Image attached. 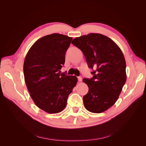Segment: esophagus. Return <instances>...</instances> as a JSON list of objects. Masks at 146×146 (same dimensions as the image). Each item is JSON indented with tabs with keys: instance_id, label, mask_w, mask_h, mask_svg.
Segmentation results:
<instances>
[{
	"instance_id": "34e87169",
	"label": "esophagus",
	"mask_w": 146,
	"mask_h": 146,
	"mask_svg": "<svg viewBox=\"0 0 146 146\" xmlns=\"http://www.w3.org/2000/svg\"><path fill=\"white\" fill-rule=\"evenodd\" d=\"M77 78H78V82H82V77L81 76H79V77H77Z\"/></svg>"
}]
</instances>
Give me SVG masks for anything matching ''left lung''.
I'll return each mask as SVG.
<instances>
[{
  "instance_id": "8db88e82",
  "label": "left lung",
  "mask_w": 146,
  "mask_h": 146,
  "mask_svg": "<svg viewBox=\"0 0 146 146\" xmlns=\"http://www.w3.org/2000/svg\"><path fill=\"white\" fill-rule=\"evenodd\" d=\"M72 44L82 51L88 67L94 69L93 77L83 80L89 88L83 96L84 106L90 112L102 113L115 104L125 83L124 56L112 39L99 33L76 38Z\"/></svg>"
}]
</instances>
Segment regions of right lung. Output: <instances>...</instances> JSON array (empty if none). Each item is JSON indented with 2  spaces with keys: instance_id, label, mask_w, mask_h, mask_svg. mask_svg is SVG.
I'll return each mask as SVG.
<instances>
[{
  "instance_id": "obj_1",
  "label": "right lung",
  "mask_w": 146,
  "mask_h": 146,
  "mask_svg": "<svg viewBox=\"0 0 146 146\" xmlns=\"http://www.w3.org/2000/svg\"><path fill=\"white\" fill-rule=\"evenodd\" d=\"M72 38L53 33L39 39L30 47L24 63V75L30 96L38 108L48 113L63 111L77 78L58 71Z\"/></svg>"
}]
</instances>
